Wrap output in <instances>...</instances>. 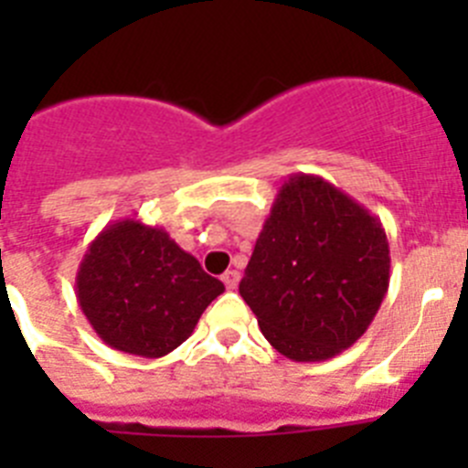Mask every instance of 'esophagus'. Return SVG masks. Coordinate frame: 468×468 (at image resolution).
I'll use <instances>...</instances> for the list:
<instances>
[{
  "instance_id": "esophagus-1",
  "label": "esophagus",
  "mask_w": 468,
  "mask_h": 468,
  "mask_svg": "<svg viewBox=\"0 0 468 468\" xmlns=\"http://www.w3.org/2000/svg\"><path fill=\"white\" fill-rule=\"evenodd\" d=\"M239 279H241V274H239L237 270H229V271H225V274H222V283H225L229 291H234V288H237Z\"/></svg>"
}]
</instances>
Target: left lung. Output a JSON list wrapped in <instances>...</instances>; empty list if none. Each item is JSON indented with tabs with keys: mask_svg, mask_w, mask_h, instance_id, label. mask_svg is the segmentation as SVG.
Returning <instances> with one entry per match:
<instances>
[{
	"mask_svg": "<svg viewBox=\"0 0 468 468\" xmlns=\"http://www.w3.org/2000/svg\"><path fill=\"white\" fill-rule=\"evenodd\" d=\"M388 270L382 222L324 177L292 173L271 204L239 292L279 354L328 361L373 324Z\"/></svg>",
	"mask_w": 468,
	"mask_h": 468,
	"instance_id": "8db88e82",
	"label": "left lung"
}]
</instances>
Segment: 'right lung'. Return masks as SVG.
Returning a JSON list of instances; mask_svg holds the SVG:
<instances>
[{
	"instance_id": "add662e5",
	"label": "right lung",
	"mask_w": 468,
	"mask_h": 468,
	"mask_svg": "<svg viewBox=\"0 0 468 468\" xmlns=\"http://www.w3.org/2000/svg\"><path fill=\"white\" fill-rule=\"evenodd\" d=\"M77 302L112 349L161 358L183 345L222 281L201 270L164 227L112 222L89 243L77 270Z\"/></svg>"
}]
</instances>
